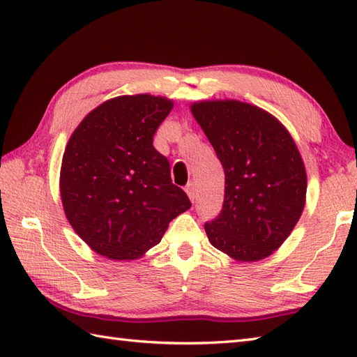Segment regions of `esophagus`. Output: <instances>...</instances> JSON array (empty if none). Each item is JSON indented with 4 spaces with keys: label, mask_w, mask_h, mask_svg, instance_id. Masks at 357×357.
<instances>
[{
    "label": "esophagus",
    "mask_w": 357,
    "mask_h": 357,
    "mask_svg": "<svg viewBox=\"0 0 357 357\" xmlns=\"http://www.w3.org/2000/svg\"><path fill=\"white\" fill-rule=\"evenodd\" d=\"M185 192H187V195H188V198H190V201H192V202H195V199H196V187H195V184H193V183L187 184V187H185Z\"/></svg>",
    "instance_id": "obj_1"
}]
</instances>
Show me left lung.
Listing matches in <instances>:
<instances>
[{
	"mask_svg": "<svg viewBox=\"0 0 357 357\" xmlns=\"http://www.w3.org/2000/svg\"><path fill=\"white\" fill-rule=\"evenodd\" d=\"M225 174L224 204L206 222L211 245L233 259L270 256L305 206L307 174L299 150L270 113L241 101L192 105Z\"/></svg>",
	"mask_w": 357,
	"mask_h": 357,
	"instance_id": "left-lung-1",
	"label": "left lung"
}]
</instances>
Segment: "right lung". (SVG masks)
Masks as SVG:
<instances>
[{
  "label": "right lung",
  "mask_w": 357,
  "mask_h": 357,
  "mask_svg": "<svg viewBox=\"0 0 357 357\" xmlns=\"http://www.w3.org/2000/svg\"><path fill=\"white\" fill-rule=\"evenodd\" d=\"M172 107L159 96H118L90 112L70 136L61 199L73 230L96 253L136 259L192 207L172 183L169 159L153 147Z\"/></svg>",
  "instance_id": "add662e5"
}]
</instances>
